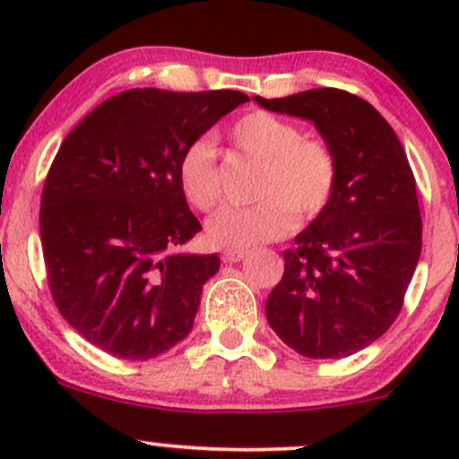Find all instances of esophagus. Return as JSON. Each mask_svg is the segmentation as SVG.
I'll return each instance as SVG.
<instances>
[{"label": "esophagus", "mask_w": 459, "mask_h": 459, "mask_svg": "<svg viewBox=\"0 0 459 459\" xmlns=\"http://www.w3.org/2000/svg\"><path fill=\"white\" fill-rule=\"evenodd\" d=\"M246 256H247L246 250H226L222 255V261L224 263H239V261H244Z\"/></svg>", "instance_id": "obj_1"}]
</instances>
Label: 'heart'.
Returning <instances> with one entry per match:
<instances>
[{
  "label": "heart",
  "mask_w": 459,
  "mask_h": 459,
  "mask_svg": "<svg viewBox=\"0 0 459 459\" xmlns=\"http://www.w3.org/2000/svg\"><path fill=\"white\" fill-rule=\"evenodd\" d=\"M230 140L261 163L255 178L256 203L222 207L207 222L209 241L229 250H247L281 239L296 226V213L313 220L325 212L339 186V161L325 142L307 138L293 120L252 109L235 120ZM183 196L198 212H212L220 200L218 155L212 140L198 138L177 163Z\"/></svg>",
  "instance_id": "obj_1"
}]
</instances>
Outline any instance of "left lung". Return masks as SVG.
Here are the masks:
<instances>
[{
    "mask_svg": "<svg viewBox=\"0 0 459 459\" xmlns=\"http://www.w3.org/2000/svg\"><path fill=\"white\" fill-rule=\"evenodd\" d=\"M255 101L315 123L339 161L332 203L282 252L267 321L298 354L347 358L402 313L423 235L412 168L391 125L356 94L315 88Z\"/></svg>",
    "mask_w": 459,
    "mask_h": 459,
    "instance_id": "obj_1",
    "label": "left lung"
}]
</instances>
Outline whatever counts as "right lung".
I'll use <instances>...</instances> for the list:
<instances>
[{
	"label": "right lung",
	"instance_id": "add662e5",
	"mask_svg": "<svg viewBox=\"0 0 459 459\" xmlns=\"http://www.w3.org/2000/svg\"><path fill=\"white\" fill-rule=\"evenodd\" d=\"M246 101L239 91L134 88L62 142L40 196V241L51 298L88 343L149 360L189 334L220 256L177 252L203 229L177 163Z\"/></svg>",
	"mask_w": 459,
	"mask_h": 459
}]
</instances>
